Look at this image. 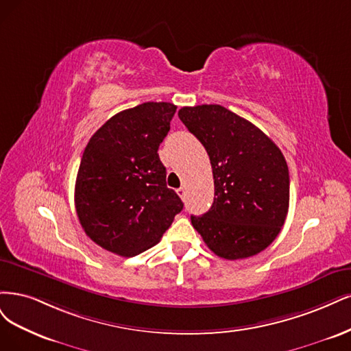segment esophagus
<instances>
[{
  "label": "esophagus",
  "mask_w": 351,
  "mask_h": 351,
  "mask_svg": "<svg viewBox=\"0 0 351 351\" xmlns=\"http://www.w3.org/2000/svg\"><path fill=\"white\" fill-rule=\"evenodd\" d=\"M176 192H178V195L184 199V198H185V194H186V188H185V186H180V188L176 189Z\"/></svg>",
  "instance_id": "1"
}]
</instances>
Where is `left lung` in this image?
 I'll return each mask as SVG.
<instances>
[{
    "label": "left lung",
    "instance_id": "8db88e82",
    "mask_svg": "<svg viewBox=\"0 0 351 351\" xmlns=\"http://www.w3.org/2000/svg\"><path fill=\"white\" fill-rule=\"evenodd\" d=\"M178 115L204 145L214 178L213 206L191 216L194 229L214 254L230 261L264 251L289 211L285 156L252 122L224 106H185Z\"/></svg>",
    "mask_w": 351,
    "mask_h": 351
}]
</instances>
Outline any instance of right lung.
<instances>
[{"label": "right lung", "instance_id": "right-lung-1", "mask_svg": "<svg viewBox=\"0 0 351 351\" xmlns=\"http://www.w3.org/2000/svg\"><path fill=\"white\" fill-rule=\"evenodd\" d=\"M176 106L145 101L108 119L87 143L74 202L86 234L104 250L135 256L154 246L184 202L166 185L157 150Z\"/></svg>", "mask_w": 351, "mask_h": 351}]
</instances>
